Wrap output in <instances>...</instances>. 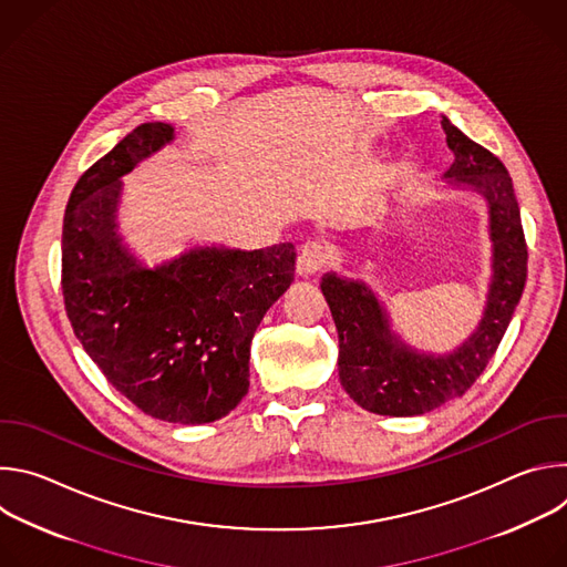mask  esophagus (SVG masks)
<instances>
[{
  "instance_id": "1",
  "label": "esophagus",
  "mask_w": 567,
  "mask_h": 567,
  "mask_svg": "<svg viewBox=\"0 0 567 567\" xmlns=\"http://www.w3.org/2000/svg\"><path fill=\"white\" fill-rule=\"evenodd\" d=\"M328 262V249L320 245V241H307V245L300 249L296 271L300 276H313L318 274Z\"/></svg>"
}]
</instances>
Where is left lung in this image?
<instances>
[{
    "label": "left lung",
    "instance_id": "left-lung-1",
    "mask_svg": "<svg viewBox=\"0 0 567 567\" xmlns=\"http://www.w3.org/2000/svg\"><path fill=\"white\" fill-rule=\"evenodd\" d=\"M442 127L455 154L444 177L475 188L489 204L494 278L477 330L446 357L420 354L390 332L388 313L363 282L337 274H326L320 282L339 330L341 385L377 415H424L462 396L496 354L527 280V245L507 168L446 116Z\"/></svg>",
    "mask_w": 567,
    "mask_h": 567
}]
</instances>
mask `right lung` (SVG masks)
<instances>
[{
    "instance_id": "right-lung-1",
    "label": "right lung",
    "mask_w": 567,
    "mask_h": 567,
    "mask_svg": "<svg viewBox=\"0 0 567 567\" xmlns=\"http://www.w3.org/2000/svg\"><path fill=\"white\" fill-rule=\"evenodd\" d=\"M173 136L168 123H143L78 179L62 224V296L73 334L136 409L208 424L247 394L254 334L293 280L296 249L202 247L156 269L136 262L116 233L121 177Z\"/></svg>"
}]
</instances>
